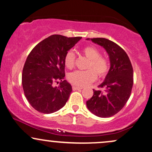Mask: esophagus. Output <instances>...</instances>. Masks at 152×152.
<instances>
[{
  "label": "esophagus",
  "instance_id": "obj_1",
  "mask_svg": "<svg viewBox=\"0 0 152 152\" xmlns=\"http://www.w3.org/2000/svg\"><path fill=\"white\" fill-rule=\"evenodd\" d=\"M72 88H73V91H77V90H81L83 88H81V87H78L76 86H73Z\"/></svg>",
  "mask_w": 152,
  "mask_h": 152
}]
</instances>
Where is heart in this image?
<instances>
[{
  "label": "heart",
  "mask_w": 152,
  "mask_h": 152,
  "mask_svg": "<svg viewBox=\"0 0 152 152\" xmlns=\"http://www.w3.org/2000/svg\"><path fill=\"white\" fill-rule=\"evenodd\" d=\"M81 52L89 60L87 69H92L93 70L88 69L86 71H75L69 74V81L77 86H85L95 81L96 78L95 72L99 77H103L107 74L109 69L108 60L100 56V51L96 47L86 46L81 50ZM74 62L75 54L72 50H69L64 56V64L66 68L71 69L74 67Z\"/></svg>",
  "instance_id": "heart-1"
}]
</instances>
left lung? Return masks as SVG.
Returning a JSON list of instances; mask_svg holds the SVG:
<instances>
[{
  "label": "left lung",
  "mask_w": 152,
  "mask_h": 152,
  "mask_svg": "<svg viewBox=\"0 0 152 152\" xmlns=\"http://www.w3.org/2000/svg\"><path fill=\"white\" fill-rule=\"evenodd\" d=\"M91 40L104 48L111 66L105 80L99 85L104 91L93 89L94 95L87 101L86 106L99 117H111L121 111L129 99L134 83L133 68L128 55L116 43L104 38Z\"/></svg>",
  "instance_id": "left-lung-1"
}]
</instances>
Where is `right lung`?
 Segmentation results:
<instances>
[{
	"label": "right lung",
	"instance_id": "right-lung-1",
	"mask_svg": "<svg viewBox=\"0 0 152 152\" xmlns=\"http://www.w3.org/2000/svg\"><path fill=\"white\" fill-rule=\"evenodd\" d=\"M81 37L52 35L33 48L22 74V86L32 107L43 114H51L64 107L72 91L65 77L64 56ZM60 82L58 87L54 83Z\"/></svg>",
	"mask_w": 152,
	"mask_h": 152
}]
</instances>
